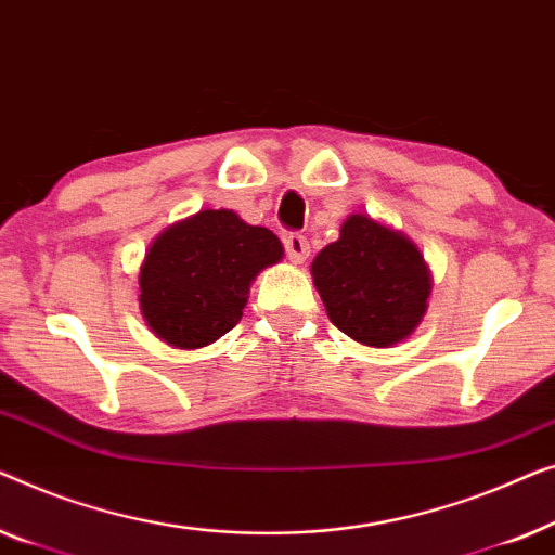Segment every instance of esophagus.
Instances as JSON below:
<instances>
[{"mask_svg": "<svg viewBox=\"0 0 555 555\" xmlns=\"http://www.w3.org/2000/svg\"><path fill=\"white\" fill-rule=\"evenodd\" d=\"M284 246H286V256L292 263H304L309 259V241L307 236H301V233H288L284 238Z\"/></svg>", "mask_w": 555, "mask_h": 555, "instance_id": "obj_1", "label": "esophagus"}]
</instances>
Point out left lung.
Returning a JSON list of instances; mask_svg holds the SVG:
<instances>
[{
	"label": "left lung",
	"mask_w": 555,
	"mask_h": 555,
	"mask_svg": "<svg viewBox=\"0 0 555 555\" xmlns=\"http://www.w3.org/2000/svg\"><path fill=\"white\" fill-rule=\"evenodd\" d=\"M311 276L332 324L372 349L408 339L433 292L415 241L366 214L347 216L339 238L311 261Z\"/></svg>",
	"instance_id": "1"
}]
</instances>
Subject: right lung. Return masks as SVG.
Returning <instances> with one entry per match:
<instances>
[{
  "mask_svg": "<svg viewBox=\"0 0 555 555\" xmlns=\"http://www.w3.org/2000/svg\"><path fill=\"white\" fill-rule=\"evenodd\" d=\"M281 256L274 231L246 223L229 208H206L168 225L140 263L145 324L176 349L214 345L244 317L251 281Z\"/></svg>",
  "mask_w": 555,
  "mask_h": 555,
  "instance_id": "1",
  "label": "right lung"
}]
</instances>
